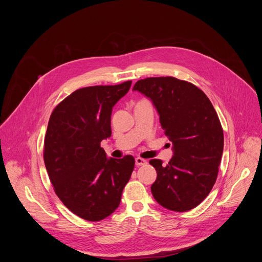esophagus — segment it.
<instances>
[{
    "label": "esophagus",
    "mask_w": 262,
    "mask_h": 262,
    "mask_svg": "<svg viewBox=\"0 0 262 262\" xmlns=\"http://www.w3.org/2000/svg\"><path fill=\"white\" fill-rule=\"evenodd\" d=\"M135 161H136V165L137 166H144V165L147 164V161L142 159V158H136Z\"/></svg>",
    "instance_id": "obj_1"
}]
</instances>
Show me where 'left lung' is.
<instances>
[{"label": "left lung", "instance_id": "8db88e82", "mask_svg": "<svg viewBox=\"0 0 262 262\" xmlns=\"http://www.w3.org/2000/svg\"><path fill=\"white\" fill-rule=\"evenodd\" d=\"M133 90L152 101L173 145V157L166 166L157 159L149 162L158 173L151 185L155 199L173 211L195 208L212 189L224 148L213 105L198 87L173 77L140 80Z\"/></svg>", "mask_w": 262, "mask_h": 262}]
</instances>
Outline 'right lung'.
<instances>
[{
  "instance_id": "1",
  "label": "right lung",
  "mask_w": 262,
  "mask_h": 262,
  "mask_svg": "<svg viewBox=\"0 0 262 262\" xmlns=\"http://www.w3.org/2000/svg\"><path fill=\"white\" fill-rule=\"evenodd\" d=\"M130 85L79 89L50 117L43 149L50 180L63 204L86 221L103 220L116 210L135 167L134 157L107 159L100 147L112 134V110Z\"/></svg>"
}]
</instances>
